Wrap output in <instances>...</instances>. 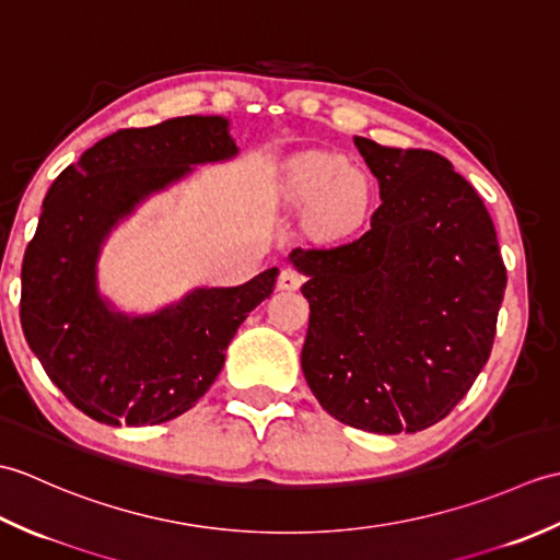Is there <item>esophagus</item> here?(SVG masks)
Returning a JSON list of instances; mask_svg holds the SVG:
<instances>
[{"instance_id": "1", "label": "esophagus", "mask_w": 560, "mask_h": 560, "mask_svg": "<svg viewBox=\"0 0 560 560\" xmlns=\"http://www.w3.org/2000/svg\"><path fill=\"white\" fill-rule=\"evenodd\" d=\"M303 283V273L295 267H283L279 273V289L295 291Z\"/></svg>"}]
</instances>
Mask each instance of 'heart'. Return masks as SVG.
<instances>
[{"label": "heart", "instance_id": "obj_1", "mask_svg": "<svg viewBox=\"0 0 560 560\" xmlns=\"http://www.w3.org/2000/svg\"><path fill=\"white\" fill-rule=\"evenodd\" d=\"M289 195L301 205H313L311 219L327 235L359 229L373 197L368 177L329 153H313L291 163Z\"/></svg>", "mask_w": 560, "mask_h": 560}]
</instances>
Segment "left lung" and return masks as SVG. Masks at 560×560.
<instances>
[{
    "label": "left lung",
    "mask_w": 560,
    "mask_h": 560,
    "mask_svg": "<svg viewBox=\"0 0 560 560\" xmlns=\"http://www.w3.org/2000/svg\"><path fill=\"white\" fill-rule=\"evenodd\" d=\"M353 144L383 205L359 241L289 255L311 303L301 365L337 421L416 433L445 419L489 361L505 265L481 197L447 159Z\"/></svg>",
    "instance_id": "obj_1"
}]
</instances>
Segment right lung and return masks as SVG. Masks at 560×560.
I'll use <instances>...</instances> for the list:
<instances>
[{
  "label": "right lung",
  "instance_id": "1",
  "mask_svg": "<svg viewBox=\"0 0 560 560\" xmlns=\"http://www.w3.org/2000/svg\"><path fill=\"white\" fill-rule=\"evenodd\" d=\"M237 153L221 115L120 129L52 183L21 267V327L47 377L93 421L156 425L192 409L213 385L249 311L279 269L243 287L195 289L151 315H129L98 289V259L117 223L195 165Z\"/></svg>",
  "mask_w": 560,
  "mask_h": 560
}]
</instances>
